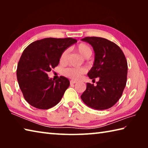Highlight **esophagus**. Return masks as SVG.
Segmentation results:
<instances>
[{
    "mask_svg": "<svg viewBox=\"0 0 148 148\" xmlns=\"http://www.w3.org/2000/svg\"><path fill=\"white\" fill-rule=\"evenodd\" d=\"M76 82H77V81H76V80H71V81H70V83H71V84H76Z\"/></svg>",
    "mask_w": 148,
    "mask_h": 148,
    "instance_id": "1",
    "label": "esophagus"
}]
</instances>
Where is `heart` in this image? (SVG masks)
Segmentation results:
<instances>
[{
    "label": "heart",
    "mask_w": 148,
    "mask_h": 148,
    "mask_svg": "<svg viewBox=\"0 0 148 148\" xmlns=\"http://www.w3.org/2000/svg\"><path fill=\"white\" fill-rule=\"evenodd\" d=\"M76 51L84 58H89L92 54V49L88 44L86 43H80L76 47ZM69 55V50L65 49L62 52L60 57V62L61 63H65L66 62L67 57ZM86 70L84 68H75V67H69L64 70L63 73L64 76L73 79H78L82 74L86 72Z\"/></svg>",
    "instance_id": "b5f03b06"
}]
</instances>
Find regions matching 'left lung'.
Returning a JSON list of instances; mask_svg holds the SVG:
<instances>
[{"label":"left lung","mask_w":148,"mask_h":148,"mask_svg":"<svg viewBox=\"0 0 148 148\" xmlns=\"http://www.w3.org/2000/svg\"><path fill=\"white\" fill-rule=\"evenodd\" d=\"M82 40L91 44L95 53L93 66L88 72L90 79L99 77L97 86L87 83L81 99L95 110H106L121 98L126 86L127 61L121 48L114 42L101 37H85Z\"/></svg>","instance_id":"obj_1"}]
</instances>
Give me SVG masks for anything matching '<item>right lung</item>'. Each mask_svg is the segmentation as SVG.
I'll return each instance as SVG.
<instances>
[{"label": "right lung", "mask_w": 148, "mask_h": 148, "mask_svg": "<svg viewBox=\"0 0 148 148\" xmlns=\"http://www.w3.org/2000/svg\"><path fill=\"white\" fill-rule=\"evenodd\" d=\"M72 38H47L32 42L22 53L17 64V78L24 99L41 110L53 107L70 86L64 76L49 79L47 72L59 64L61 53L76 43Z\"/></svg>", "instance_id": "1"}]
</instances>
